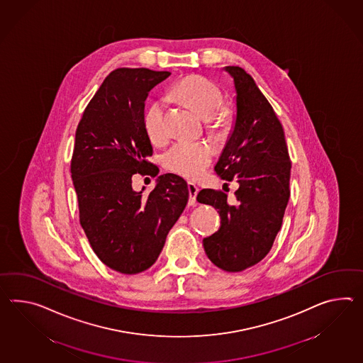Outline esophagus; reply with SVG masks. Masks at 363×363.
Listing matches in <instances>:
<instances>
[{
    "mask_svg": "<svg viewBox=\"0 0 363 363\" xmlns=\"http://www.w3.org/2000/svg\"><path fill=\"white\" fill-rule=\"evenodd\" d=\"M189 194H190V199H189V204L190 206H194L196 203V194H198V191H199V187L193 184V182H189Z\"/></svg>",
    "mask_w": 363,
    "mask_h": 363,
    "instance_id": "34e87169",
    "label": "esophagus"
}]
</instances>
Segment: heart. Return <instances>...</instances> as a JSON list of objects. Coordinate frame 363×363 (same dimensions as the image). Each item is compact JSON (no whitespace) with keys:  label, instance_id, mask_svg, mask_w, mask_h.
<instances>
[{"label":"heart","instance_id":"1","mask_svg":"<svg viewBox=\"0 0 363 363\" xmlns=\"http://www.w3.org/2000/svg\"><path fill=\"white\" fill-rule=\"evenodd\" d=\"M170 96L193 107L199 116H203L213 133H223L230 127L232 114L228 108L221 106L223 93L213 81L202 76H187L173 86ZM143 123L150 142L159 144L168 138L165 102L162 99L155 101L147 107ZM213 159V148L208 143L177 142L162 153L161 162L179 176L198 178L210 167Z\"/></svg>","mask_w":363,"mask_h":363}]
</instances>
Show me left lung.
I'll return each instance as SVG.
<instances>
[{"label": "left lung", "instance_id": "1", "mask_svg": "<svg viewBox=\"0 0 363 363\" xmlns=\"http://www.w3.org/2000/svg\"><path fill=\"white\" fill-rule=\"evenodd\" d=\"M224 71L233 80L236 116L215 170L225 181L238 179V203L213 189L201 190L196 201L220 215V228L203 239L206 255L225 272H242L269 253L281 230L291 162L282 124L255 80L240 67Z\"/></svg>", "mask_w": 363, "mask_h": 363}]
</instances>
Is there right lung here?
I'll list each match as a JSON object with an SVG mask.
<instances>
[{"instance_id":"right-lung-1","label":"right lung","mask_w":363,"mask_h":363,"mask_svg":"<svg viewBox=\"0 0 363 363\" xmlns=\"http://www.w3.org/2000/svg\"><path fill=\"white\" fill-rule=\"evenodd\" d=\"M170 72L119 68L107 76L76 130L71 173L80 223L98 258L123 274L156 262L189 201L185 179L161 174L150 194L133 174L157 176L143 116L150 90Z\"/></svg>"}]
</instances>
